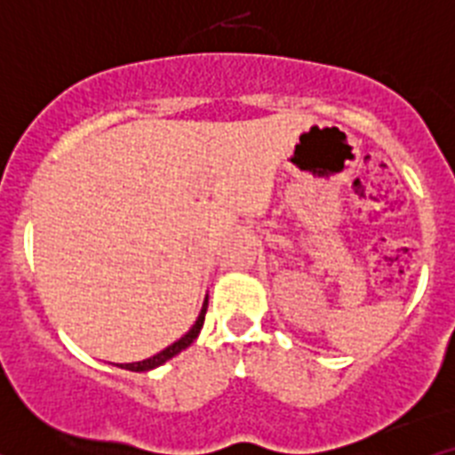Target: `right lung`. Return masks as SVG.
Instances as JSON below:
<instances>
[{"label": "right lung", "instance_id": "1", "mask_svg": "<svg viewBox=\"0 0 455 455\" xmlns=\"http://www.w3.org/2000/svg\"><path fill=\"white\" fill-rule=\"evenodd\" d=\"M204 315H207V296H204V303H203V309H200L198 319H196V323L188 328L187 335L180 337L178 341H172L171 347H166L164 351H159L156 355L148 357V360H140V363H130V364H118L120 369H127V371H152V369L162 367L164 363H168L171 357H175L178 353H182L184 348H188L193 344V339L200 335V331H203V323H204Z\"/></svg>", "mask_w": 455, "mask_h": 455}]
</instances>
